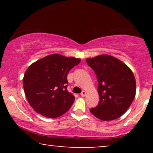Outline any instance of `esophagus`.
Here are the masks:
<instances>
[{
    "instance_id": "obj_1",
    "label": "esophagus",
    "mask_w": 153,
    "mask_h": 153,
    "mask_svg": "<svg viewBox=\"0 0 153 153\" xmlns=\"http://www.w3.org/2000/svg\"><path fill=\"white\" fill-rule=\"evenodd\" d=\"M81 97H85V96L86 95V92H85V91H83L82 93H81Z\"/></svg>"
}]
</instances>
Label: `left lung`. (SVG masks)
<instances>
[{
    "instance_id": "1",
    "label": "left lung",
    "mask_w": 153,
    "mask_h": 153,
    "mask_svg": "<svg viewBox=\"0 0 153 153\" xmlns=\"http://www.w3.org/2000/svg\"><path fill=\"white\" fill-rule=\"evenodd\" d=\"M98 81L100 102L90 111L96 118L109 121L120 118L132 103L136 94L133 72L118 58L100 55L87 58Z\"/></svg>"
}]
</instances>
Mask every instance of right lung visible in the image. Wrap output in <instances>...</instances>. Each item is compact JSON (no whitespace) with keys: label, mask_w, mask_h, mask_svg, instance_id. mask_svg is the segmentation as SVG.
Returning a JSON list of instances; mask_svg holds the SVG:
<instances>
[{"label":"right lung","mask_w":153,"mask_h":153,"mask_svg":"<svg viewBox=\"0 0 153 153\" xmlns=\"http://www.w3.org/2000/svg\"><path fill=\"white\" fill-rule=\"evenodd\" d=\"M80 62V58L55 53L29 66L23 85L28 103L35 111L47 118H55L70 109L75 97L67 90V76Z\"/></svg>","instance_id":"add662e5"}]
</instances>
